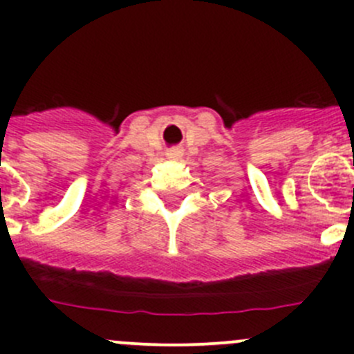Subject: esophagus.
I'll use <instances>...</instances> for the list:
<instances>
[{
  "label": "esophagus",
  "instance_id": "1",
  "mask_svg": "<svg viewBox=\"0 0 354 354\" xmlns=\"http://www.w3.org/2000/svg\"><path fill=\"white\" fill-rule=\"evenodd\" d=\"M166 156L169 157V159H181V157H183V151H181L180 147H174L171 149V151H167Z\"/></svg>",
  "mask_w": 354,
  "mask_h": 354
}]
</instances>
